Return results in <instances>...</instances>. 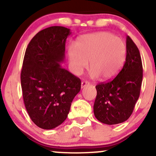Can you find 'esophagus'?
<instances>
[{"instance_id": "esophagus-1", "label": "esophagus", "mask_w": 156, "mask_h": 156, "mask_svg": "<svg viewBox=\"0 0 156 156\" xmlns=\"http://www.w3.org/2000/svg\"><path fill=\"white\" fill-rule=\"evenodd\" d=\"M89 85V83L87 81H82L81 82V89L84 88V87H86V86Z\"/></svg>"}]
</instances>
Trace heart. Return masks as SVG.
<instances>
[{"instance_id":"heart-1","label":"heart","mask_w":156,"mask_h":156,"mask_svg":"<svg viewBox=\"0 0 156 156\" xmlns=\"http://www.w3.org/2000/svg\"><path fill=\"white\" fill-rule=\"evenodd\" d=\"M73 72L80 75L88 66L92 78L112 79L121 70L126 58L124 41L110 32L102 31L80 37L76 47L68 49Z\"/></svg>"}]
</instances>
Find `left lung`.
Segmentation results:
<instances>
[{"label": "left lung", "instance_id": "8db88e82", "mask_svg": "<svg viewBox=\"0 0 156 156\" xmlns=\"http://www.w3.org/2000/svg\"><path fill=\"white\" fill-rule=\"evenodd\" d=\"M143 77L139 51L129 36L126 37V58L122 69L108 83L96 86L94 114L106 125L126 121L139 99Z\"/></svg>", "mask_w": 156, "mask_h": 156}]
</instances>
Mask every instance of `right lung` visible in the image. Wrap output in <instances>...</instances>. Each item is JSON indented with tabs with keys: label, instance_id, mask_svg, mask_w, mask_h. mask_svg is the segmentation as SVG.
<instances>
[{
	"label": "right lung",
	"instance_id": "add662e5",
	"mask_svg": "<svg viewBox=\"0 0 156 156\" xmlns=\"http://www.w3.org/2000/svg\"><path fill=\"white\" fill-rule=\"evenodd\" d=\"M70 29L51 26L28 44L21 71L23 101L36 125L53 129L67 119L71 103L80 90V80L61 65Z\"/></svg>",
	"mask_w": 156,
	"mask_h": 156
}]
</instances>
